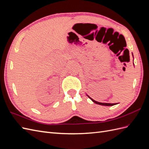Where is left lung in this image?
<instances>
[{
	"label": "left lung",
	"instance_id": "obj_1",
	"mask_svg": "<svg viewBox=\"0 0 149 149\" xmlns=\"http://www.w3.org/2000/svg\"><path fill=\"white\" fill-rule=\"evenodd\" d=\"M132 55H133V54H132ZM88 96V97H89L90 99H91V100H92V101L93 102H94V103H96V104H100V105H102V106H114V105H116V104H117V103H113V104H111V103H104V102H97V101H94V100H93V99L91 98V97H90L88 95H87Z\"/></svg>",
	"mask_w": 149,
	"mask_h": 149
}]
</instances>
